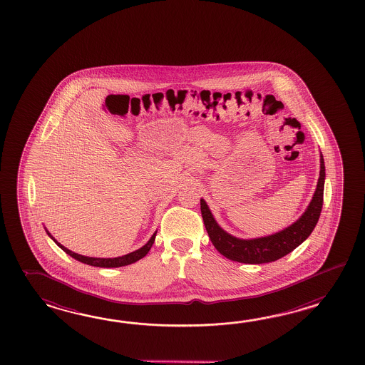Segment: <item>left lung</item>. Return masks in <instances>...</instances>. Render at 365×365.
I'll list each match as a JSON object with an SVG mask.
<instances>
[{
    "label": "left lung",
    "instance_id": "8db88e82",
    "mask_svg": "<svg viewBox=\"0 0 365 365\" xmlns=\"http://www.w3.org/2000/svg\"><path fill=\"white\" fill-rule=\"evenodd\" d=\"M321 170L317 187L313 194L309 206L294 225L280 232L270 236L242 240L222 230L212 217L206 202L201 200V212L210 240L220 255L241 264H267L277 261L291 253L304 240L308 239L317 225L324 203V184H325V163L321 154Z\"/></svg>",
    "mask_w": 365,
    "mask_h": 365
}]
</instances>
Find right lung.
I'll list each match as a JSON object with an SVG mask.
<instances>
[{"instance_id":"obj_1","label":"right lung","mask_w":365,"mask_h":365,"mask_svg":"<svg viewBox=\"0 0 365 365\" xmlns=\"http://www.w3.org/2000/svg\"><path fill=\"white\" fill-rule=\"evenodd\" d=\"M47 233L51 236V233L48 232V231ZM155 236L156 232L151 236V239L148 241V244L143 245V247L138 249V250L132 252V253H129V255H125V256L115 257V258H93V257L81 256V255L74 253V252H71L69 249L65 248L60 242H57L52 236H51V237H52V240L55 241L56 244H57L66 255H69L70 257L76 258L79 262H83V264H91V266H96V267H121V266H126V264H134V262H137L140 258H143V257L146 256L148 253V250L153 247L154 241H155Z\"/></svg>"}]
</instances>
